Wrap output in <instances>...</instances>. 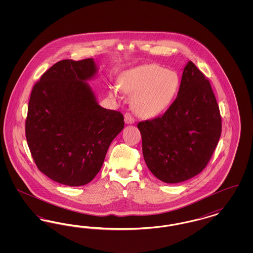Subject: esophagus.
Listing matches in <instances>:
<instances>
[{
    "mask_svg": "<svg viewBox=\"0 0 253 253\" xmlns=\"http://www.w3.org/2000/svg\"><path fill=\"white\" fill-rule=\"evenodd\" d=\"M124 121L126 124H132V123H134V119L132 118V115L130 113H126L124 115Z\"/></svg>",
    "mask_w": 253,
    "mask_h": 253,
    "instance_id": "obj_1",
    "label": "esophagus"
}]
</instances>
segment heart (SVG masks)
I'll return each mask as SVG.
<instances>
[{"instance_id":"1","label":"heart","mask_w":253,"mask_h":253,"mask_svg":"<svg viewBox=\"0 0 253 253\" xmlns=\"http://www.w3.org/2000/svg\"><path fill=\"white\" fill-rule=\"evenodd\" d=\"M180 80L174 71L158 64H143L122 73L119 86L111 87L115 97L123 92L132 95L134 112L144 118H152L164 112L172 102L179 89Z\"/></svg>"}]
</instances>
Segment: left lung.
I'll return each instance as SVG.
<instances>
[{
  "instance_id": "8db88e82",
  "label": "left lung",
  "mask_w": 253,
  "mask_h": 253,
  "mask_svg": "<svg viewBox=\"0 0 253 253\" xmlns=\"http://www.w3.org/2000/svg\"><path fill=\"white\" fill-rule=\"evenodd\" d=\"M147 167L159 180L179 183L200 173L219 141L222 121L211 86L191 60L175 100L162 117L137 124Z\"/></svg>"
}]
</instances>
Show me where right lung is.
<instances>
[{
  "label": "right lung",
  "mask_w": 253,
  "mask_h": 253,
  "mask_svg": "<svg viewBox=\"0 0 253 253\" xmlns=\"http://www.w3.org/2000/svg\"><path fill=\"white\" fill-rule=\"evenodd\" d=\"M94 59L60 60L34 85L25 136L38 169L70 187L93 180L124 127L121 112L102 108L91 86Z\"/></svg>",
  "instance_id": "right-lung-1"
}]
</instances>
